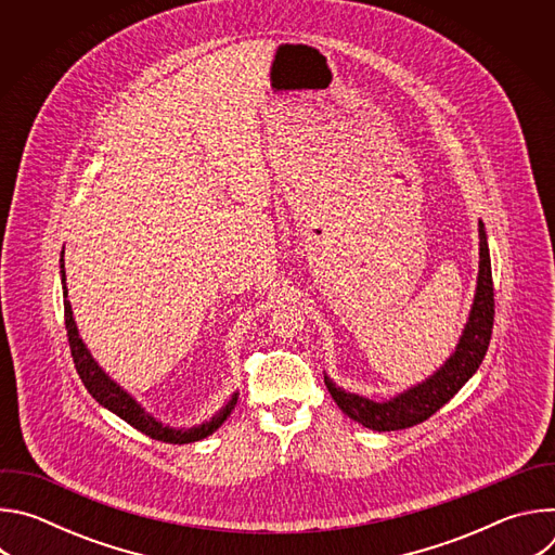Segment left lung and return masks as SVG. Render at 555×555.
Masks as SVG:
<instances>
[{"label": "left lung", "mask_w": 555, "mask_h": 555, "mask_svg": "<svg viewBox=\"0 0 555 555\" xmlns=\"http://www.w3.org/2000/svg\"><path fill=\"white\" fill-rule=\"evenodd\" d=\"M492 325H494L492 263H490L486 225L483 221H479L477 292H474L467 323L450 358L426 379L417 382L415 386H409L406 390L392 395V398L382 402L345 390L327 373H325V384L338 409L353 422L362 424L364 428L386 433V430H402V428L417 426L426 422L430 415H435L443 404H448L461 390V386L477 373L490 347Z\"/></svg>", "instance_id": "8db88e82"}]
</instances>
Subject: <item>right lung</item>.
Segmentation results:
<instances>
[{"instance_id": "add662e5", "label": "right lung", "mask_w": 555, "mask_h": 555, "mask_svg": "<svg viewBox=\"0 0 555 555\" xmlns=\"http://www.w3.org/2000/svg\"><path fill=\"white\" fill-rule=\"evenodd\" d=\"M65 250H61V285H63V307H65V330H67V340H69V349H72V358L76 364L78 375H81V382L86 384V388L90 390L92 398L105 406L107 411H112L114 415H118L120 420H125L129 426H133L135 430H140L142 435L165 441V443H193L199 441L208 435H212L234 411L236 400H240V392H232L230 400L206 422L193 426V428H176L169 424H163L160 420H155L131 392H127L116 379L109 377V373H105V369L94 360V356L90 353L88 345L83 343V338L78 336V327L74 321L72 313V305L67 300V287H65V259H63Z\"/></svg>"}]
</instances>
